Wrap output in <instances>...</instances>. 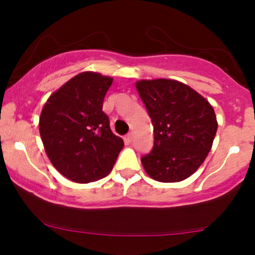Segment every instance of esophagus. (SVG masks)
Masks as SVG:
<instances>
[{"label": "esophagus", "mask_w": 255, "mask_h": 255, "mask_svg": "<svg viewBox=\"0 0 255 255\" xmlns=\"http://www.w3.org/2000/svg\"><path fill=\"white\" fill-rule=\"evenodd\" d=\"M126 140H127L128 142H131V140H133V134L128 133L127 136H126Z\"/></svg>", "instance_id": "1"}]
</instances>
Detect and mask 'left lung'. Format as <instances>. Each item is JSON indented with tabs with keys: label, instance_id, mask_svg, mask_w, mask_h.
Instances as JSON below:
<instances>
[{
	"label": "left lung",
	"instance_id": "left-lung-1",
	"mask_svg": "<svg viewBox=\"0 0 255 255\" xmlns=\"http://www.w3.org/2000/svg\"><path fill=\"white\" fill-rule=\"evenodd\" d=\"M153 125V148L141 157L159 182H180L198 170L211 150L218 124L206 98L171 79L135 83Z\"/></svg>",
	"mask_w": 255,
	"mask_h": 255
}]
</instances>
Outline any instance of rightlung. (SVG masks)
Listing matches in <instances>:
<instances>
[{
    "label": "right lung",
    "mask_w": 255,
    "mask_h": 255,
    "mask_svg": "<svg viewBox=\"0 0 255 255\" xmlns=\"http://www.w3.org/2000/svg\"><path fill=\"white\" fill-rule=\"evenodd\" d=\"M113 78L83 72L48 98L39 118V133L52 165L64 177L89 183L109 175L124 148L103 113Z\"/></svg>",
    "instance_id": "1"
}]
</instances>
